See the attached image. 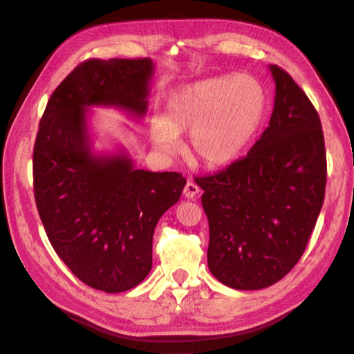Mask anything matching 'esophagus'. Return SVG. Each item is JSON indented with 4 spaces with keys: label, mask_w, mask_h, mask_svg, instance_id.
I'll return each instance as SVG.
<instances>
[{
    "label": "esophagus",
    "mask_w": 354,
    "mask_h": 354,
    "mask_svg": "<svg viewBox=\"0 0 354 354\" xmlns=\"http://www.w3.org/2000/svg\"><path fill=\"white\" fill-rule=\"evenodd\" d=\"M200 194V187L198 185H196L194 181H189L187 184H185V187H184V196L185 198H195L196 195Z\"/></svg>",
    "instance_id": "34e87169"
}]
</instances>
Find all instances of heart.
<instances>
[{"instance_id":"b5f03b06","label":"heart","mask_w":354,"mask_h":354,"mask_svg":"<svg viewBox=\"0 0 354 354\" xmlns=\"http://www.w3.org/2000/svg\"><path fill=\"white\" fill-rule=\"evenodd\" d=\"M267 109L262 84L248 75L196 81L170 95L164 117H154V147L167 156L181 149L179 134L192 133V147L207 165L236 160L261 128Z\"/></svg>"}]
</instances>
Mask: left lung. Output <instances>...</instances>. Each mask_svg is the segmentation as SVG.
Segmentation results:
<instances>
[{
	"mask_svg": "<svg viewBox=\"0 0 354 354\" xmlns=\"http://www.w3.org/2000/svg\"><path fill=\"white\" fill-rule=\"evenodd\" d=\"M277 95L267 129L248 154L198 176L209 220L207 267L220 283L259 290L303 256L325 200L322 123L292 76L270 65Z\"/></svg>",
	"mask_w": 354,
	"mask_h": 354,
	"instance_id": "left-lung-1",
	"label": "left lung"
}]
</instances>
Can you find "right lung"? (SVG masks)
<instances>
[{"mask_svg":"<svg viewBox=\"0 0 354 354\" xmlns=\"http://www.w3.org/2000/svg\"><path fill=\"white\" fill-rule=\"evenodd\" d=\"M151 59H88L48 100L34 145V196L46 236L77 279L107 293L140 284L153 266V234L185 178L136 169L124 149L95 154L88 107L147 113Z\"/></svg>","mask_w":354,"mask_h":354,"instance_id":"obj_1","label":"right lung"}]
</instances>
